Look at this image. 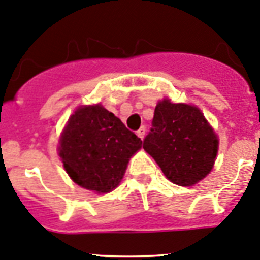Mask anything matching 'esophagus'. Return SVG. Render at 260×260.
Returning <instances> with one entry per match:
<instances>
[{
	"label": "esophagus",
	"mask_w": 260,
	"mask_h": 260,
	"mask_svg": "<svg viewBox=\"0 0 260 260\" xmlns=\"http://www.w3.org/2000/svg\"><path fill=\"white\" fill-rule=\"evenodd\" d=\"M137 135L139 138H141V139H143L144 135H146V127H144V126H142V127L139 128V130H138V132H137Z\"/></svg>",
	"instance_id": "1"
}]
</instances>
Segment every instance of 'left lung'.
Listing matches in <instances>:
<instances>
[{"label":"left lung","instance_id":"left-lung-1","mask_svg":"<svg viewBox=\"0 0 260 260\" xmlns=\"http://www.w3.org/2000/svg\"><path fill=\"white\" fill-rule=\"evenodd\" d=\"M143 148L171 182L192 186L212 171L219 139L199 108L164 99L156 105Z\"/></svg>","mask_w":260,"mask_h":260}]
</instances>
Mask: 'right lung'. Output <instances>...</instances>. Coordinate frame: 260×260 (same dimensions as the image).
I'll return each mask as SVG.
<instances>
[{"mask_svg":"<svg viewBox=\"0 0 260 260\" xmlns=\"http://www.w3.org/2000/svg\"><path fill=\"white\" fill-rule=\"evenodd\" d=\"M142 148L141 138L103 105H83L71 114L59 139V157L70 178L104 194L122 180L128 160Z\"/></svg>","mask_w":260,"mask_h":260,"instance_id":"obj_1","label":"right lung"}]
</instances>
